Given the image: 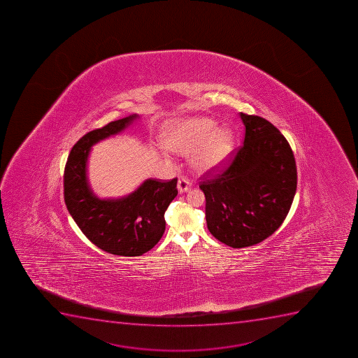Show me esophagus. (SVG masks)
Here are the masks:
<instances>
[{"label":"esophagus","mask_w":358,"mask_h":358,"mask_svg":"<svg viewBox=\"0 0 358 358\" xmlns=\"http://www.w3.org/2000/svg\"><path fill=\"white\" fill-rule=\"evenodd\" d=\"M192 183L187 177H181V178L178 180V182H177V189H178L180 194L189 192V190L192 189Z\"/></svg>","instance_id":"34e87169"}]
</instances>
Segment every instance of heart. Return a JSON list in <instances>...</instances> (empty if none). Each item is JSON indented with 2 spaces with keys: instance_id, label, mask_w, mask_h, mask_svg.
I'll return each instance as SVG.
<instances>
[{
  "instance_id": "heart-1",
  "label": "heart",
  "mask_w": 358,
  "mask_h": 358,
  "mask_svg": "<svg viewBox=\"0 0 358 358\" xmlns=\"http://www.w3.org/2000/svg\"><path fill=\"white\" fill-rule=\"evenodd\" d=\"M234 133L218 128L209 117H189L175 121L163 134V143L173 152H192V166L199 171L217 169L234 152Z\"/></svg>"
}]
</instances>
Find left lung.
I'll return each instance as SVG.
<instances>
[{
	"label": "left lung",
	"mask_w": 358,
	"mask_h": 358,
	"mask_svg": "<svg viewBox=\"0 0 358 358\" xmlns=\"http://www.w3.org/2000/svg\"><path fill=\"white\" fill-rule=\"evenodd\" d=\"M239 115L243 145L223 173L199 185L208 229L234 248L272 236L288 215L297 185L294 154L279 129L258 115Z\"/></svg>",
	"instance_id": "1"
}]
</instances>
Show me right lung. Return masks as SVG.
Wrapping results in <instances>:
<instances>
[{
  "mask_svg": "<svg viewBox=\"0 0 358 358\" xmlns=\"http://www.w3.org/2000/svg\"><path fill=\"white\" fill-rule=\"evenodd\" d=\"M133 114L84 135L70 152L64 170V199L69 213L90 241L110 255L138 257L152 250L166 230L164 213L177 196V178H148L129 195L101 199L87 180V159L93 145L126 129Z\"/></svg>",
  "mask_w": 358,
  "mask_h": 358,
  "instance_id": "1",
  "label": "right lung"
}]
</instances>
